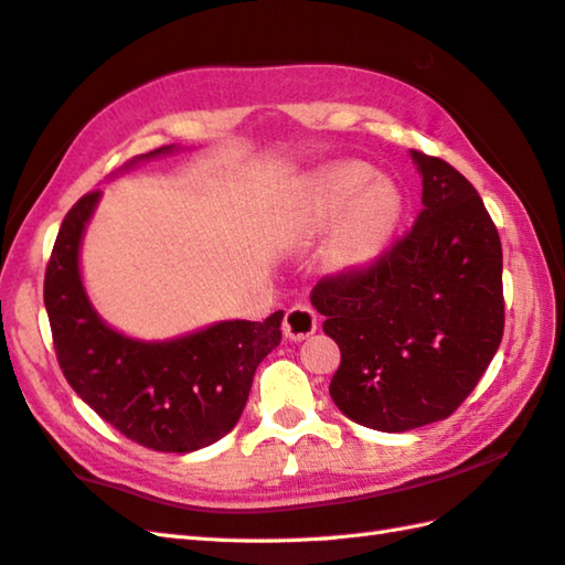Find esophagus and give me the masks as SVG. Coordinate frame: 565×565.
Here are the masks:
<instances>
[{
	"mask_svg": "<svg viewBox=\"0 0 565 565\" xmlns=\"http://www.w3.org/2000/svg\"><path fill=\"white\" fill-rule=\"evenodd\" d=\"M318 330V313L306 303H298L294 308L286 310L284 318V334L291 342H301L310 338Z\"/></svg>",
	"mask_w": 565,
	"mask_h": 565,
	"instance_id": "34e87169",
	"label": "esophagus"
}]
</instances>
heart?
Instances as JSON below:
<instances>
[{"mask_svg": "<svg viewBox=\"0 0 565 565\" xmlns=\"http://www.w3.org/2000/svg\"><path fill=\"white\" fill-rule=\"evenodd\" d=\"M398 215V191L376 182L366 164L340 162L310 177L301 227L306 235H322L334 225L328 264L338 271H356L386 245Z\"/></svg>", "mask_w": 565, "mask_h": 565, "instance_id": "1", "label": "heart"}]
</instances>
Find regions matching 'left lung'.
Masks as SVG:
<instances>
[{
    "label": "left lung",
    "instance_id": "obj_1",
    "mask_svg": "<svg viewBox=\"0 0 565 565\" xmlns=\"http://www.w3.org/2000/svg\"><path fill=\"white\" fill-rule=\"evenodd\" d=\"M423 211L366 269L326 276L310 303L338 342L330 395L354 423L407 431L449 417L502 340V245L483 199L449 162L411 150Z\"/></svg>",
    "mask_w": 565,
    "mask_h": 565
}]
</instances>
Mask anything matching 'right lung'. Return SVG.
Masks as SVG:
<instances>
[{"label": "right lung", "mask_w": 565, "mask_h": 565, "mask_svg": "<svg viewBox=\"0 0 565 565\" xmlns=\"http://www.w3.org/2000/svg\"><path fill=\"white\" fill-rule=\"evenodd\" d=\"M174 150L164 146L134 162ZM99 199L102 191H92L67 211L45 269L43 301L60 369L94 413L142 447L170 454L209 447L237 425L259 362L281 342L284 313L264 322L221 320L162 342L109 328L79 271V245Z\"/></svg>", "instance_id": "add662e5"}]
</instances>
